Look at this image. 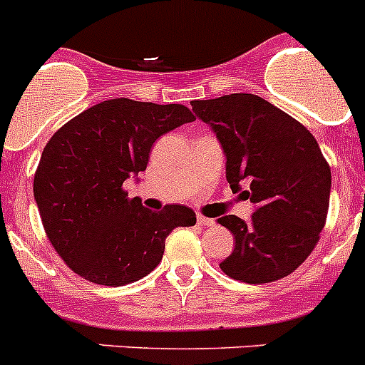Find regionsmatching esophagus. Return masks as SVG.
I'll return each instance as SVG.
<instances>
[{
  "label": "esophagus",
  "instance_id": "obj_1",
  "mask_svg": "<svg viewBox=\"0 0 365 365\" xmlns=\"http://www.w3.org/2000/svg\"><path fill=\"white\" fill-rule=\"evenodd\" d=\"M197 225L202 228H208V227H214L215 221L210 217H205V215H197Z\"/></svg>",
  "mask_w": 365,
  "mask_h": 365
}]
</instances>
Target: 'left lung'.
<instances>
[{"instance_id":"1","label":"left lung","mask_w":365,"mask_h":365,"mask_svg":"<svg viewBox=\"0 0 365 365\" xmlns=\"http://www.w3.org/2000/svg\"><path fill=\"white\" fill-rule=\"evenodd\" d=\"M192 108L221 143L232 192L245 186L241 193L256 205L248 222L237 215L217 219L235 240L219 267L256 285L285 278L314 250L327 219L331 168L316 138L257 95L192 100Z\"/></svg>"}]
</instances>
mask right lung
Wrapping results in <instances>:
<instances>
[{
	"mask_svg": "<svg viewBox=\"0 0 365 365\" xmlns=\"http://www.w3.org/2000/svg\"><path fill=\"white\" fill-rule=\"evenodd\" d=\"M193 120L182 104L113 98L51 137L34 173V199L45 234L73 272L96 285L133 283L159 265L173 228L195 225L188 206L151 212L124 190L125 179L146 170L155 140Z\"/></svg>",
	"mask_w": 365,
	"mask_h": 365,
	"instance_id": "1",
	"label": "right lung"
}]
</instances>
